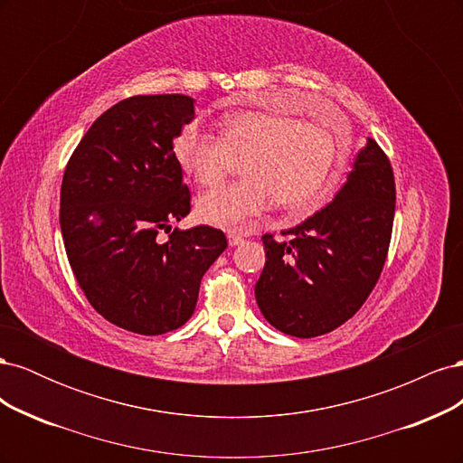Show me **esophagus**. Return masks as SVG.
Returning a JSON list of instances; mask_svg holds the SVG:
<instances>
[{
    "mask_svg": "<svg viewBox=\"0 0 463 463\" xmlns=\"http://www.w3.org/2000/svg\"><path fill=\"white\" fill-rule=\"evenodd\" d=\"M228 241H230V245H232V247H235V245H240V243H243V237H241L240 233H235V232H230V233H228Z\"/></svg>",
    "mask_w": 463,
    "mask_h": 463,
    "instance_id": "34e87169",
    "label": "esophagus"
}]
</instances>
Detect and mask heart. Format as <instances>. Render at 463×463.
Listing matches in <instances>:
<instances>
[{
    "label": "heart",
    "instance_id": "obj_1",
    "mask_svg": "<svg viewBox=\"0 0 463 463\" xmlns=\"http://www.w3.org/2000/svg\"><path fill=\"white\" fill-rule=\"evenodd\" d=\"M349 154L352 138L342 125L262 111L223 118L218 138L185 128L174 141L177 165L203 187L220 185L243 162L241 184L210 191L197 203L199 218L223 230L245 228L272 201L291 218L318 213L338 189Z\"/></svg>",
    "mask_w": 463,
    "mask_h": 463
}]
</instances>
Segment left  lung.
Segmentation results:
<instances>
[{"instance_id": "obj_1", "label": "left lung", "mask_w": 463, "mask_h": 463, "mask_svg": "<svg viewBox=\"0 0 463 463\" xmlns=\"http://www.w3.org/2000/svg\"><path fill=\"white\" fill-rule=\"evenodd\" d=\"M396 210L390 160L367 138L334 201L299 226L289 241L262 235L266 262L255 298L279 332L315 338L352 318L381 278Z\"/></svg>"}]
</instances>
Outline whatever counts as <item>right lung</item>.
<instances>
[{
	"label": "right lung",
	"instance_id": "add662e5",
	"mask_svg": "<svg viewBox=\"0 0 463 463\" xmlns=\"http://www.w3.org/2000/svg\"><path fill=\"white\" fill-rule=\"evenodd\" d=\"M193 102L185 94L118 102L80 138L63 174L69 264L94 309L135 334L184 326L204 272L228 247L216 228L172 230L191 210L174 138L193 121Z\"/></svg>",
	"mask_w": 463,
	"mask_h": 463
}]
</instances>
